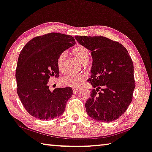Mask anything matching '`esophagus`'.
I'll return each instance as SVG.
<instances>
[{
  "mask_svg": "<svg viewBox=\"0 0 152 152\" xmlns=\"http://www.w3.org/2000/svg\"><path fill=\"white\" fill-rule=\"evenodd\" d=\"M79 91H80V90H79V89H76V88H75V89L73 90V92L74 94H77V93L79 92Z\"/></svg>",
  "mask_w": 152,
  "mask_h": 152,
  "instance_id": "34e87169",
  "label": "esophagus"
}]
</instances>
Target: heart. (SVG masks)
<instances>
[{
	"instance_id": "1",
	"label": "heart",
	"mask_w": 152,
	"mask_h": 152,
	"mask_svg": "<svg viewBox=\"0 0 152 152\" xmlns=\"http://www.w3.org/2000/svg\"><path fill=\"white\" fill-rule=\"evenodd\" d=\"M73 54L82 64H87L89 61V52L83 47H77L73 50ZM66 52H62L58 56L56 64L60 71L64 70V60L66 58ZM85 80V75L81 73H67L61 78V83L65 86L72 88H79L82 85Z\"/></svg>"
}]
</instances>
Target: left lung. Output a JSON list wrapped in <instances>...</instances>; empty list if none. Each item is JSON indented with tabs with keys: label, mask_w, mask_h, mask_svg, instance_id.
Listing matches in <instances>:
<instances>
[{
	"label": "left lung",
	"mask_w": 152,
	"mask_h": 152,
	"mask_svg": "<svg viewBox=\"0 0 152 152\" xmlns=\"http://www.w3.org/2000/svg\"><path fill=\"white\" fill-rule=\"evenodd\" d=\"M75 38L92 57L88 81L95 89L85 103L86 112L96 121L113 122L123 115L132 100L135 84L131 58L122 44L107 37Z\"/></svg>",
	"instance_id": "obj_1"
}]
</instances>
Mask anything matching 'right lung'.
<instances>
[{
  "label": "right lung",
  "instance_id": "1",
  "mask_svg": "<svg viewBox=\"0 0 152 152\" xmlns=\"http://www.w3.org/2000/svg\"><path fill=\"white\" fill-rule=\"evenodd\" d=\"M73 37L51 32L29 41L19 55L16 69L17 92L30 115L39 120H52L64 113L71 88L48 86L50 77H59L56 60L60 53L73 46Z\"/></svg>",
  "mask_w": 152,
  "mask_h": 152
}]
</instances>
